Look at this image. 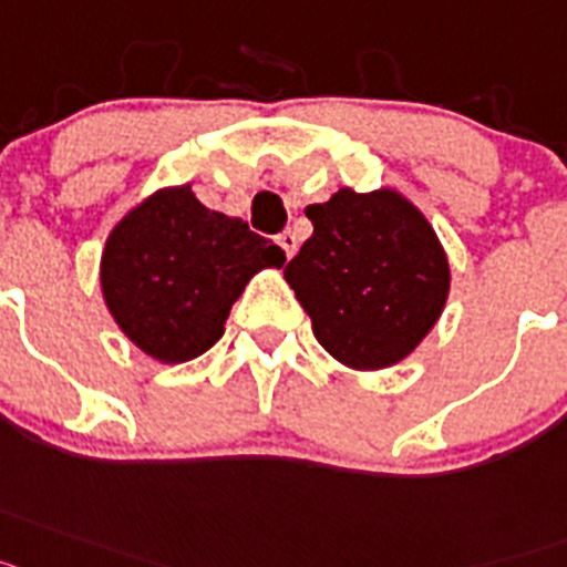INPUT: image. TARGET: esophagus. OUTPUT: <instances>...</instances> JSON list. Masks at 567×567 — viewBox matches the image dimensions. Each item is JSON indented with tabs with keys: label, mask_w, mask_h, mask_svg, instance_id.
Masks as SVG:
<instances>
[{
	"label": "esophagus",
	"mask_w": 567,
	"mask_h": 567,
	"mask_svg": "<svg viewBox=\"0 0 567 567\" xmlns=\"http://www.w3.org/2000/svg\"><path fill=\"white\" fill-rule=\"evenodd\" d=\"M277 239H279V248L285 250V256H288V259H290V256H293V254H297L299 239H297V234H293V230H282V234H279Z\"/></svg>",
	"instance_id": "1"
}]
</instances>
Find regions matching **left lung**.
<instances>
[{
	"instance_id": "left-lung-1",
	"label": "left lung",
	"mask_w": 567,
	"mask_h": 567,
	"mask_svg": "<svg viewBox=\"0 0 567 567\" xmlns=\"http://www.w3.org/2000/svg\"><path fill=\"white\" fill-rule=\"evenodd\" d=\"M305 216L313 236L285 265L313 337L342 365L391 368L445 308L451 270L425 216L396 190L342 188Z\"/></svg>"
}]
</instances>
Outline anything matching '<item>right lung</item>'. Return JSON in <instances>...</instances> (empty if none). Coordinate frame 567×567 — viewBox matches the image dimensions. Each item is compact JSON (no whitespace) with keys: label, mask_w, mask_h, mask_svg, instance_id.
<instances>
[{"label":"right lung","mask_w":567,"mask_h":567,"mask_svg":"<svg viewBox=\"0 0 567 567\" xmlns=\"http://www.w3.org/2000/svg\"><path fill=\"white\" fill-rule=\"evenodd\" d=\"M285 250L205 208L190 185L156 190L111 230L102 293L125 337L159 362H188L225 333L230 305Z\"/></svg>","instance_id":"obj_1"}]
</instances>
